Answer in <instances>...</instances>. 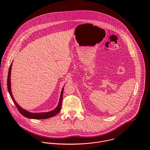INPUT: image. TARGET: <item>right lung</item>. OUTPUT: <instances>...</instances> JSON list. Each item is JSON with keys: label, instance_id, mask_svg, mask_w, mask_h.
<instances>
[{"label": "right lung", "instance_id": "1", "mask_svg": "<svg viewBox=\"0 0 150 150\" xmlns=\"http://www.w3.org/2000/svg\"><path fill=\"white\" fill-rule=\"evenodd\" d=\"M12 63L11 64V65L9 67V70H8V77H7V88H8V91L9 92V94L13 101V102L14 103L15 105L16 106V107L17 108V109L18 110V111H20V112L21 114L22 115H23L24 117L28 118H31V119H36V120H42V119H47V118H51L54 116H55V115H57L60 111H61V106H62V96H63V93H64V87H63L62 91H61V95H60V98H59V103L57 106V107H56L54 110H53L52 111H49V112H37V113H34V112H29L28 111H26V110L22 108L15 100V99L13 98V96L12 95V92H11V79H10V77H11V67H12Z\"/></svg>", "mask_w": 150, "mask_h": 150}]
</instances>
